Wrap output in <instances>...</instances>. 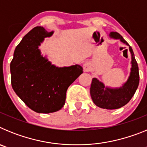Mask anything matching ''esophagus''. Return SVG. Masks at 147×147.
<instances>
[{"instance_id": "1", "label": "esophagus", "mask_w": 147, "mask_h": 147, "mask_svg": "<svg viewBox=\"0 0 147 147\" xmlns=\"http://www.w3.org/2000/svg\"><path fill=\"white\" fill-rule=\"evenodd\" d=\"M83 69L85 72H89L91 70V65L89 62H86L83 64Z\"/></svg>"}]
</instances>
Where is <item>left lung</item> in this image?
<instances>
[{
  "label": "left lung",
  "instance_id": "obj_1",
  "mask_svg": "<svg viewBox=\"0 0 147 147\" xmlns=\"http://www.w3.org/2000/svg\"><path fill=\"white\" fill-rule=\"evenodd\" d=\"M110 37L115 40H120L121 42L129 46L132 66L130 74L127 82L120 88H113L105 86V84L97 78H93L90 93L93 103L97 107L107 110H115L127 105L134 96L139 85V71L133 51L128 42L118 32H110Z\"/></svg>",
  "mask_w": 147,
  "mask_h": 147
}]
</instances>
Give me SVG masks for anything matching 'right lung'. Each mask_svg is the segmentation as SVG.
Returning a JSON list of instances; mask_svg holds the SVG:
<instances>
[{"mask_svg":"<svg viewBox=\"0 0 147 147\" xmlns=\"http://www.w3.org/2000/svg\"><path fill=\"white\" fill-rule=\"evenodd\" d=\"M43 27L31 30L17 45L10 63L14 91L31 110L50 113L65 103L66 91L83 73L80 65L57 67L41 54L39 46L45 37L52 36Z\"/></svg>","mask_w":147,"mask_h":147,"instance_id":"right-lung-1","label":"right lung"}]
</instances>
